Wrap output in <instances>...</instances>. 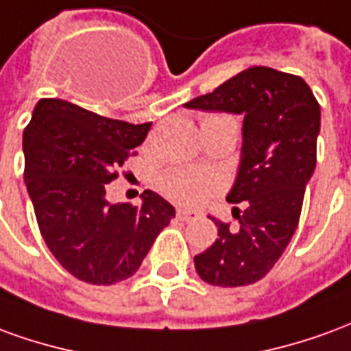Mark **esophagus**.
Returning a JSON list of instances; mask_svg holds the SVG:
<instances>
[{
    "instance_id": "1",
    "label": "esophagus",
    "mask_w": 351,
    "mask_h": 351,
    "mask_svg": "<svg viewBox=\"0 0 351 351\" xmlns=\"http://www.w3.org/2000/svg\"><path fill=\"white\" fill-rule=\"evenodd\" d=\"M201 213L197 210H188V208H178L176 210V218L180 221H191V220H197Z\"/></svg>"
}]
</instances>
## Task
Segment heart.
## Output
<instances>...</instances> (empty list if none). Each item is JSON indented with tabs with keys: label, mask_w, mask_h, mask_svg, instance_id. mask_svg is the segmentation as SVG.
I'll return each instance as SVG.
<instances>
[{
	"label": "heart",
	"mask_w": 351,
	"mask_h": 351,
	"mask_svg": "<svg viewBox=\"0 0 351 351\" xmlns=\"http://www.w3.org/2000/svg\"><path fill=\"white\" fill-rule=\"evenodd\" d=\"M205 120L235 122V118L228 114H210L206 116ZM220 178L213 173H205V171L191 167L171 169L161 176V190L165 191V195L176 203H184V205H197L203 199L213 195L214 191L220 190Z\"/></svg>",
	"instance_id": "heart-1"
}]
</instances>
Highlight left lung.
Here are the masks:
<instances>
[{
  "mask_svg": "<svg viewBox=\"0 0 351 351\" xmlns=\"http://www.w3.org/2000/svg\"><path fill=\"white\" fill-rule=\"evenodd\" d=\"M184 107L244 116L241 165L228 195L229 203H243V210L233 206L239 226L210 216L218 239L193 261L206 284H254L274 267L299 223L316 169L319 105L301 77L259 65Z\"/></svg>",
  "mask_w": 351,
  "mask_h": 351,
  "instance_id": "left-lung-1",
  "label": "left lung"
}]
</instances>
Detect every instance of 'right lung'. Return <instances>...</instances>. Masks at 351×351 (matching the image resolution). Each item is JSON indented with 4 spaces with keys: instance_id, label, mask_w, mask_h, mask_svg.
<instances>
[{
    "instance_id": "1",
    "label": "right lung",
    "mask_w": 351,
    "mask_h": 351,
    "mask_svg": "<svg viewBox=\"0 0 351 351\" xmlns=\"http://www.w3.org/2000/svg\"><path fill=\"white\" fill-rule=\"evenodd\" d=\"M152 122L112 120L64 99H41L24 130V180L45 243L75 278L110 286L135 274L175 206L145 190L143 205H110L107 184Z\"/></svg>"
}]
</instances>
